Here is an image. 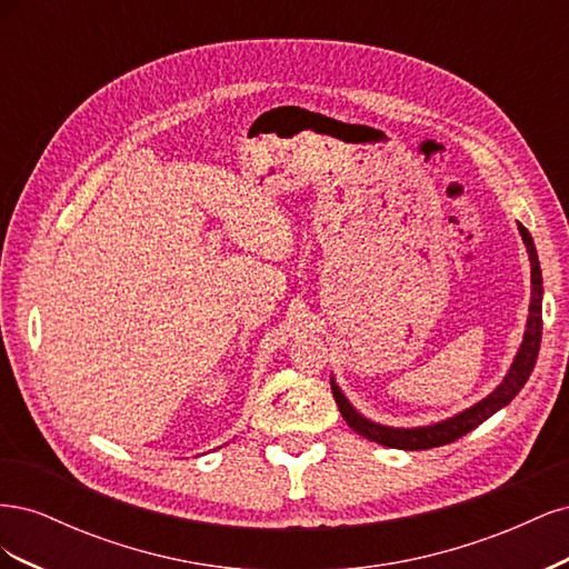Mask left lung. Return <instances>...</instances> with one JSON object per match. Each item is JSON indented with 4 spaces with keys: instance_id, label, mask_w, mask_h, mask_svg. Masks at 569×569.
I'll list each match as a JSON object with an SVG mask.
<instances>
[{
    "instance_id": "left-lung-1",
    "label": "left lung",
    "mask_w": 569,
    "mask_h": 569,
    "mask_svg": "<svg viewBox=\"0 0 569 569\" xmlns=\"http://www.w3.org/2000/svg\"><path fill=\"white\" fill-rule=\"evenodd\" d=\"M520 234L522 242L527 247L529 253V263H531V303H529V318H527V330L520 343V351L515 356L512 366L508 370V375L503 377V382L498 385L487 399H481L479 403H475L472 408L458 412V416L441 420L437 425H427V427H387V425H377L368 418L360 416V412L349 403L347 396L341 393V389L337 387L335 377H332V393L335 401L339 406L341 418L347 420V425L353 429L356 435L366 437L370 441H377L382 446H389V449H403V451H425V449H435V446H443L451 443L456 439H460L462 435L472 432L475 427H479L485 420H489L496 410H501L503 406H508L515 396L520 393V389L525 387V382L529 380V375L533 370V363H537L539 356V347H541V297H543V284H541V266H539V256L537 249H533V239L529 234V230L525 226H520Z\"/></svg>"
}]
</instances>
